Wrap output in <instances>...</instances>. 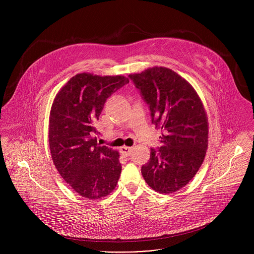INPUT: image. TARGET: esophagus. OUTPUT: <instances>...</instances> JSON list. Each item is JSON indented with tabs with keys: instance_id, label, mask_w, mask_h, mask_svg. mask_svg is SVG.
Segmentation results:
<instances>
[{
	"instance_id": "esophagus-1",
	"label": "esophagus",
	"mask_w": 254,
	"mask_h": 254,
	"mask_svg": "<svg viewBox=\"0 0 254 254\" xmlns=\"http://www.w3.org/2000/svg\"><path fill=\"white\" fill-rule=\"evenodd\" d=\"M131 148L130 147H126V146H124V147H122L121 149H120V151H121V153L123 154V155H126V156H128V155H130V153H131Z\"/></svg>"
}]
</instances>
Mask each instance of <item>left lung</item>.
Masks as SVG:
<instances>
[{
  "label": "left lung",
  "instance_id": "8db88e82",
  "mask_svg": "<svg viewBox=\"0 0 254 254\" xmlns=\"http://www.w3.org/2000/svg\"><path fill=\"white\" fill-rule=\"evenodd\" d=\"M149 104L152 124L163 130L162 146L151 149L141 167L147 184L162 194L185 187L200 169L208 148V119L194 87L167 67L129 74Z\"/></svg>",
  "mask_w": 254,
  "mask_h": 254
}]
</instances>
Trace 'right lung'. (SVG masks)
Instances as JSON below:
<instances>
[{
  "label": "right lung",
  "instance_id": "right-lung-1",
  "mask_svg": "<svg viewBox=\"0 0 254 254\" xmlns=\"http://www.w3.org/2000/svg\"><path fill=\"white\" fill-rule=\"evenodd\" d=\"M128 78L79 73L58 91L49 117V147L53 163L65 182L80 196H107L122 172L120 154L99 146L95 123L106 99Z\"/></svg>",
  "mask_w": 254,
  "mask_h": 254
}]
</instances>
